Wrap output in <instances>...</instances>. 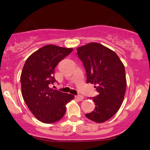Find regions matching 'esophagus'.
Wrapping results in <instances>:
<instances>
[{"instance_id":"obj_1","label":"esophagus","mask_w":150,"mask_h":150,"mask_svg":"<svg viewBox=\"0 0 150 150\" xmlns=\"http://www.w3.org/2000/svg\"><path fill=\"white\" fill-rule=\"evenodd\" d=\"M76 99H78V100H79V101H83V100L84 97L83 96H81V95H79V96H76Z\"/></svg>"}]
</instances>
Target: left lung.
Masks as SVG:
<instances>
[{
    "label": "left lung",
    "instance_id": "1",
    "mask_svg": "<svg viewBox=\"0 0 150 150\" xmlns=\"http://www.w3.org/2000/svg\"><path fill=\"white\" fill-rule=\"evenodd\" d=\"M77 54L86 68L87 83L99 92L93 98L94 110L86 116L98 123L107 121L123 102L127 85L124 64L115 51L98 43L78 47Z\"/></svg>",
    "mask_w": 150,
    "mask_h": 150
}]
</instances>
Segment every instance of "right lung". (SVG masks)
<instances>
[{
    "label": "right lung",
    "instance_id": "obj_1",
    "mask_svg": "<svg viewBox=\"0 0 150 150\" xmlns=\"http://www.w3.org/2000/svg\"><path fill=\"white\" fill-rule=\"evenodd\" d=\"M73 48L46 45L28 57L21 74L22 94L33 115L44 123H53L63 117L66 104L75 98L69 93L53 90L55 67Z\"/></svg>",
    "mask_w": 150,
    "mask_h": 150
}]
</instances>
